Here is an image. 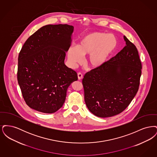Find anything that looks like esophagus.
Returning <instances> with one entry per match:
<instances>
[{
	"mask_svg": "<svg viewBox=\"0 0 157 157\" xmlns=\"http://www.w3.org/2000/svg\"><path fill=\"white\" fill-rule=\"evenodd\" d=\"M78 79H79V80L82 79V78H83V75H82V74H81V72L78 73Z\"/></svg>",
	"mask_w": 157,
	"mask_h": 157,
	"instance_id": "esophagus-1",
	"label": "esophagus"
}]
</instances>
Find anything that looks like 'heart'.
<instances>
[{
    "mask_svg": "<svg viewBox=\"0 0 157 157\" xmlns=\"http://www.w3.org/2000/svg\"><path fill=\"white\" fill-rule=\"evenodd\" d=\"M117 44V38L112 34L107 35L101 32L90 33L82 37L76 48H69L67 53L69 64L71 67H75L82 62V56L88 55L87 62L90 67H100L115 51Z\"/></svg>",
    "mask_w": 157,
    "mask_h": 157,
    "instance_id": "1",
    "label": "heart"
}]
</instances>
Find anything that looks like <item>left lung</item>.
Instances as JSON below:
<instances>
[{
	"mask_svg": "<svg viewBox=\"0 0 157 157\" xmlns=\"http://www.w3.org/2000/svg\"><path fill=\"white\" fill-rule=\"evenodd\" d=\"M124 38L126 45L120 52L86 73L82 79L85 104L98 117H111L124 111L139 89L141 62L134 44Z\"/></svg>",
	"mask_w": 157,
	"mask_h": 157,
	"instance_id": "8db88e82",
	"label": "left lung"
}]
</instances>
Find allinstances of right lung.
Returning <instances> with one entry per match:
<instances>
[{
    "label": "right lung",
    "instance_id": "obj_1",
    "mask_svg": "<svg viewBox=\"0 0 157 157\" xmlns=\"http://www.w3.org/2000/svg\"><path fill=\"white\" fill-rule=\"evenodd\" d=\"M74 26L48 25L29 37L19 52L17 78L26 104L52 113L64 104L69 86L78 80L64 63Z\"/></svg>",
    "mask_w": 157,
    "mask_h": 157
}]
</instances>
